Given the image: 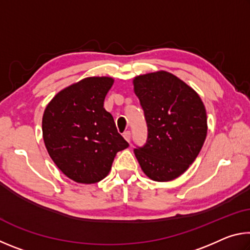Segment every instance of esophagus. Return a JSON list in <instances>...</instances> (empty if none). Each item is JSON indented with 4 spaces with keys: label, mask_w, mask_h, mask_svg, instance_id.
<instances>
[{
    "label": "esophagus",
    "mask_w": 250,
    "mask_h": 250,
    "mask_svg": "<svg viewBox=\"0 0 250 250\" xmlns=\"http://www.w3.org/2000/svg\"><path fill=\"white\" fill-rule=\"evenodd\" d=\"M124 138L130 143V140H131V132H130V131H125V132L124 133Z\"/></svg>",
    "instance_id": "1"
}]
</instances>
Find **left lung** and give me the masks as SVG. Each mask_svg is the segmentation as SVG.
I'll use <instances>...</instances> for the list:
<instances>
[{
	"label": "left lung",
	"instance_id": "left-lung-1",
	"mask_svg": "<svg viewBox=\"0 0 250 250\" xmlns=\"http://www.w3.org/2000/svg\"><path fill=\"white\" fill-rule=\"evenodd\" d=\"M133 90L145 113L147 134L135 158L153 181L176 179L188 170L204 145L207 118L191 87L167 71L139 76Z\"/></svg>",
	"mask_w": 250,
	"mask_h": 250
}]
</instances>
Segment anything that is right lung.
Segmentation results:
<instances>
[{"instance_id":"right-lung-1","label":"right lung","mask_w":250,"mask_h":250,"mask_svg":"<svg viewBox=\"0 0 250 250\" xmlns=\"http://www.w3.org/2000/svg\"><path fill=\"white\" fill-rule=\"evenodd\" d=\"M112 83L109 77L84 78L58 92L45 109L46 149L59 170L78 183L104 179L117 152L129 146L104 108Z\"/></svg>"}]
</instances>
